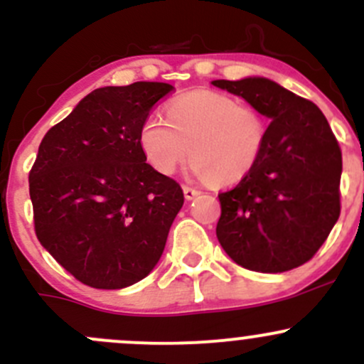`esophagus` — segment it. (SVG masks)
Listing matches in <instances>:
<instances>
[{
	"label": "esophagus",
	"instance_id": "34e87169",
	"mask_svg": "<svg viewBox=\"0 0 364 364\" xmlns=\"http://www.w3.org/2000/svg\"><path fill=\"white\" fill-rule=\"evenodd\" d=\"M183 193H185L186 200H193L197 196H199L200 192H199V190H196V188H190V186H183Z\"/></svg>",
	"mask_w": 364,
	"mask_h": 364
}]
</instances>
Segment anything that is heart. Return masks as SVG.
I'll list each match as a JSON object with an SVG mask.
<instances>
[{
	"label": "heart",
	"mask_w": 364,
	"mask_h": 364,
	"mask_svg": "<svg viewBox=\"0 0 364 364\" xmlns=\"http://www.w3.org/2000/svg\"><path fill=\"white\" fill-rule=\"evenodd\" d=\"M267 124L253 107L211 90L190 91L168 105L167 117L149 114L139 142L149 164L172 174L192 155L190 174L234 185L247 178L266 146Z\"/></svg>",
	"instance_id": "1"
}]
</instances>
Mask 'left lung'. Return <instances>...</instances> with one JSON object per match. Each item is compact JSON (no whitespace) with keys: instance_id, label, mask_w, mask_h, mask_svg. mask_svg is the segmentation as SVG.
Returning a JSON list of instances; mask_svg holds the SVG:
<instances>
[{"instance_id":"1","label":"left lung","mask_w":364,"mask_h":364,"mask_svg":"<svg viewBox=\"0 0 364 364\" xmlns=\"http://www.w3.org/2000/svg\"><path fill=\"white\" fill-rule=\"evenodd\" d=\"M271 121L260 160L220 193L216 237L240 266L284 273L315 255L340 216L341 151L310 100L266 77L213 80Z\"/></svg>"}]
</instances>
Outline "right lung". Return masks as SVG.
I'll return each instance as SVG.
<instances>
[{
    "mask_svg": "<svg viewBox=\"0 0 364 364\" xmlns=\"http://www.w3.org/2000/svg\"><path fill=\"white\" fill-rule=\"evenodd\" d=\"M167 82L91 91L42 139L29 172L36 237L95 289H124L159 264L185 197L146 164L139 134Z\"/></svg>",
    "mask_w": 364,
    "mask_h": 364,
    "instance_id": "obj_1",
    "label": "right lung"
}]
</instances>
